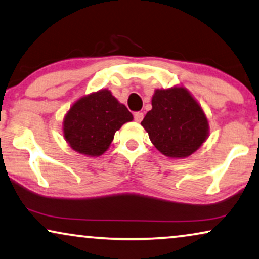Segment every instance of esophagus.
<instances>
[{"mask_svg": "<svg viewBox=\"0 0 259 259\" xmlns=\"http://www.w3.org/2000/svg\"><path fill=\"white\" fill-rule=\"evenodd\" d=\"M143 117H144V115H143V112H135V113H134V118H135V120H136V122H141V120H142L143 119Z\"/></svg>", "mask_w": 259, "mask_h": 259, "instance_id": "obj_1", "label": "esophagus"}]
</instances>
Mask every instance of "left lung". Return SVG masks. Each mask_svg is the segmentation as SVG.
Masks as SVG:
<instances>
[{"label":"left lung","mask_w":259,"mask_h":259,"mask_svg":"<svg viewBox=\"0 0 259 259\" xmlns=\"http://www.w3.org/2000/svg\"><path fill=\"white\" fill-rule=\"evenodd\" d=\"M151 105L141 125L164 156L188 157L206 142L209 135L207 117L184 86L155 90Z\"/></svg>","instance_id":"1"}]
</instances>
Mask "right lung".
I'll return each mask as SVG.
<instances>
[{
    "mask_svg": "<svg viewBox=\"0 0 259 259\" xmlns=\"http://www.w3.org/2000/svg\"><path fill=\"white\" fill-rule=\"evenodd\" d=\"M134 117L108 89L82 96L73 103L63 120L66 142L86 156H101L109 149L117 130Z\"/></svg>",
    "mask_w": 259,
    "mask_h": 259,
    "instance_id": "right-lung-1",
    "label": "right lung"
}]
</instances>
